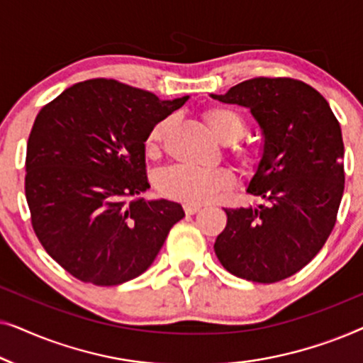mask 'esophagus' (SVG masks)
<instances>
[{"label":"esophagus","instance_id":"34e87169","mask_svg":"<svg viewBox=\"0 0 363 363\" xmlns=\"http://www.w3.org/2000/svg\"><path fill=\"white\" fill-rule=\"evenodd\" d=\"M183 208H185L186 215H195V213L201 210V205H191V203H186V205Z\"/></svg>","mask_w":363,"mask_h":363}]
</instances>
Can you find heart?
Masks as SVG:
<instances>
[{"mask_svg":"<svg viewBox=\"0 0 363 363\" xmlns=\"http://www.w3.org/2000/svg\"><path fill=\"white\" fill-rule=\"evenodd\" d=\"M205 123L211 135L221 143H235L245 135L246 123L240 113L228 107H210L203 113ZM173 121L163 118L157 122L148 132L145 147L147 152L155 155L165 145L167 135L170 132ZM238 160L241 163H251L255 160L252 152L247 148H238L235 152ZM233 175L225 168H191V167H172L160 173L157 180V186L162 195L173 200H180L191 205H201L220 196L233 186Z\"/></svg>","mask_w":363,"mask_h":363,"instance_id":"heart-1","label":"heart"}]
</instances>
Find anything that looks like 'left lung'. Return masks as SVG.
Instances as JSON below:
<instances>
[{
    "instance_id": "8db88e82",
    "label": "left lung",
    "mask_w": 363,
    "mask_h": 363,
    "mask_svg": "<svg viewBox=\"0 0 363 363\" xmlns=\"http://www.w3.org/2000/svg\"><path fill=\"white\" fill-rule=\"evenodd\" d=\"M210 97L250 108L262 133L247 185L262 203L225 210L218 259L242 279H286L314 259L334 230L345 182L339 122L329 102L296 79L257 77Z\"/></svg>"
}]
</instances>
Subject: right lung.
<instances>
[{"label": "right lung", "mask_w": 363, "mask_h": 363, "mask_svg": "<svg viewBox=\"0 0 363 363\" xmlns=\"http://www.w3.org/2000/svg\"><path fill=\"white\" fill-rule=\"evenodd\" d=\"M188 99L91 79L39 111L26 152L31 223L48 255L79 281L117 286L140 276L185 216L180 203L138 195L150 188L148 132Z\"/></svg>", "instance_id": "1"}]
</instances>
